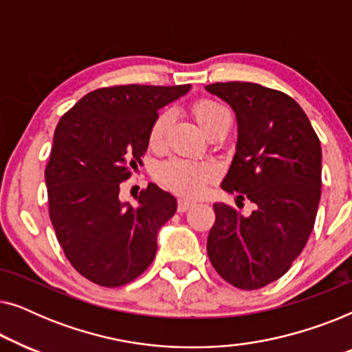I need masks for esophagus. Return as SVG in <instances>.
<instances>
[{
  "label": "esophagus",
  "instance_id": "obj_1",
  "mask_svg": "<svg viewBox=\"0 0 352 352\" xmlns=\"http://www.w3.org/2000/svg\"><path fill=\"white\" fill-rule=\"evenodd\" d=\"M194 205V201L190 200H179L177 201V211H179V213H186V211L190 210Z\"/></svg>",
  "mask_w": 352,
  "mask_h": 352
}]
</instances>
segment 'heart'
Segmentation results:
<instances>
[{
    "mask_svg": "<svg viewBox=\"0 0 352 352\" xmlns=\"http://www.w3.org/2000/svg\"><path fill=\"white\" fill-rule=\"evenodd\" d=\"M192 113L201 128L208 131L211 124L221 117L229 115L223 105L210 99H200L192 104ZM173 123L171 110L163 112L152 123L148 133V142L153 147H160L165 142L166 133ZM155 175L158 181L168 189L184 197H200L216 176V168L208 162H194L186 158H170L157 166Z\"/></svg>",
    "mask_w": 352,
    "mask_h": 352,
    "instance_id": "1",
    "label": "heart"
}]
</instances>
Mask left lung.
<instances>
[{"label": "left lung", "mask_w": 352, "mask_h": 352, "mask_svg": "<svg viewBox=\"0 0 352 352\" xmlns=\"http://www.w3.org/2000/svg\"><path fill=\"white\" fill-rule=\"evenodd\" d=\"M230 105L237 144L226 192L256 208L243 216L216 201L206 252L230 285L256 290L280 278L300 256L314 228L322 187V148L295 99L247 81L205 86Z\"/></svg>", "instance_id": "1"}]
</instances>
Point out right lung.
Returning <instances> with one entry per match:
<instances>
[{
    "label": "right lung",
    "mask_w": 352,
    "mask_h": 352,
    "mask_svg": "<svg viewBox=\"0 0 352 352\" xmlns=\"http://www.w3.org/2000/svg\"><path fill=\"white\" fill-rule=\"evenodd\" d=\"M190 85H123L81 98L57 123L45 179L50 218L67 259L102 287H122L151 266L157 235L177 201L148 184L138 205L120 200V186L147 151L158 110Z\"/></svg>",
    "instance_id": "1"
}]
</instances>
